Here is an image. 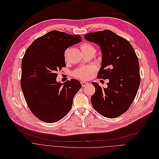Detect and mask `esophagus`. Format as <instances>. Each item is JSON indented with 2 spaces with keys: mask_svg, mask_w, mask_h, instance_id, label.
Segmentation results:
<instances>
[{
  "mask_svg": "<svg viewBox=\"0 0 159 159\" xmlns=\"http://www.w3.org/2000/svg\"><path fill=\"white\" fill-rule=\"evenodd\" d=\"M81 84L83 87H84V86H86V85L88 84V83L87 82H86V81H81Z\"/></svg>",
  "mask_w": 159,
  "mask_h": 159,
  "instance_id": "esophagus-1",
  "label": "esophagus"
}]
</instances>
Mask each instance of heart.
I'll return each instance as SVG.
<instances>
[{
    "instance_id": "1",
    "label": "heart",
    "mask_w": 159,
    "mask_h": 159,
    "mask_svg": "<svg viewBox=\"0 0 159 159\" xmlns=\"http://www.w3.org/2000/svg\"><path fill=\"white\" fill-rule=\"evenodd\" d=\"M80 49H81L82 52H86V51H91V52H93L94 53L95 51H96V49H95V48L91 44H89L88 43H86V42L80 44ZM68 49H69V48H67L65 51L64 56H65V58L66 59V57H67ZM93 72H94V69H93V67H91V66H84V67H81V68L76 69L75 71H73L72 75H73V76H74L75 78H78V79L86 80Z\"/></svg>"
}]
</instances>
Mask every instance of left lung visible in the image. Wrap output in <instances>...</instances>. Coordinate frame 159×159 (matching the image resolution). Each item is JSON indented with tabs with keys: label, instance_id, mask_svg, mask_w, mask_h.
Listing matches in <instances>:
<instances>
[{
	"label": "left lung",
	"instance_id": "8db88e82",
	"mask_svg": "<svg viewBox=\"0 0 159 159\" xmlns=\"http://www.w3.org/2000/svg\"><path fill=\"white\" fill-rule=\"evenodd\" d=\"M84 38L100 46L102 61L97 78L109 80L106 88L92 83L95 88L92 106L105 117L116 118L127 111L137 93L140 83L138 57L127 40L110 30L89 33Z\"/></svg>",
	"mask_w": 159,
	"mask_h": 159
}]
</instances>
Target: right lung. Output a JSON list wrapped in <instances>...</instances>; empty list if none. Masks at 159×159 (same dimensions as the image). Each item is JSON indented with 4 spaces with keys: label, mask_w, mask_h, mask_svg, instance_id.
Instances as JSON below:
<instances>
[{
    "label": "right lung",
    "mask_w": 159,
    "mask_h": 159,
    "mask_svg": "<svg viewBox=\"0 0 159 159\" xmlns=\"http://www.w3.org/2000/svg\"><path fill=\"white\" fill-rule=\"evenodd\" d=\"M81 41V37L51 30L27 49L22 60L20 84L26 103L34 116L46 123L64 118L82 87L76 80L56 82L57 72L66 66L65 51Z\"/></svg>",
    "instance_id": "1"
}]
</instances>
